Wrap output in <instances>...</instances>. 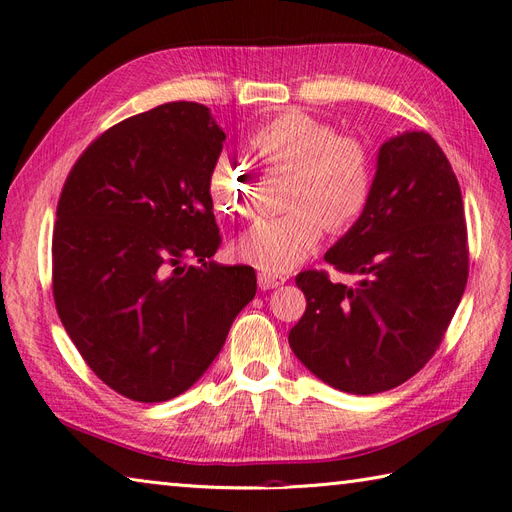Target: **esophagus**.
I'll use <instances>...</instances> for the list:
<instances>
[{
	"label": "esophagus",
	"instance_id": "1",
	"mask_svg": "<svg viewBox=\"0 0 512 512\" xmlns=\"http://www.w3.org/2000/svg\"><path fill=\"white\" fill-rule=\"evenodd\" d=\"M286 280H288V277L284 273H273V271H260L258 273V286H260V290L277 288V286H282Z\"/></svg>",
	"mask_w": 512,
	"mask_h": 512
}]
</instances>
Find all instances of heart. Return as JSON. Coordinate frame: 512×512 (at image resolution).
<instances>
[{
    "label": "heart",
    "mask_w": 512,
    "mask_h": 512,
    "mask_svg": "<svg viewBox=\"0 0 512 512\" xmlns=\"http://www.w3.org/2000/svg\"><path fill=\"white\" fill-rule=\"evenodd\" d=\"M247 147L265 166L292 168L286 194L290 209L258 220L239 241V256L265 271H286L316 250L324 226L342 232L363 218L374 192V164L367 147L299 108L260 123ZM213 209L226 218L252 211V181L245 170L220 158L209 170Z\"/></svg>",
    "instance_id": "heart-1"
}]
</instances>
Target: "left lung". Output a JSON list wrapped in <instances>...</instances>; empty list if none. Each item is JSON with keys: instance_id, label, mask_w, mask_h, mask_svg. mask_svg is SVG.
Listing matches in <instances>:
<instances>
[{"instance_id": "obj_1", "label": "left lung", "mask_w": 512, "mask_h": 512, "mask_svg": "<svg viewBox=\"0 0 512 512\" xmlns=\"http://www.w3.org/2000/svg\"><path fill=\"white\" fill-rule=\"evenodd\" d=\"M468 254L461 190L440 145L427 132L389 138L363 218L324 254L359 282L297 275L307 307L288 333L292 352L316 378L352 395L404 384L455 316Z\"/></svg>"}]
</instances>
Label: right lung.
I'll return each mask as SVG.
<instances>
[{
  "instance_id": "add662e5",
  "label": "right lung",
  "mask_w": 512,
  "mask_h": 512,
  "mask_svg": "<svg viewBox=\"0 0 512 512\" xmlns=\"http://www.w3.org/2000/svg\"><path fill=\"white\" fill-rule=\"evenodd\" d=\"M224 141L207 106L168 102L98 136L61 190L57 314L91 371L128 399L188 391L256 294L252 267L211 260L222 237L207 177Z\"/></svg>"
}]
</instances>
